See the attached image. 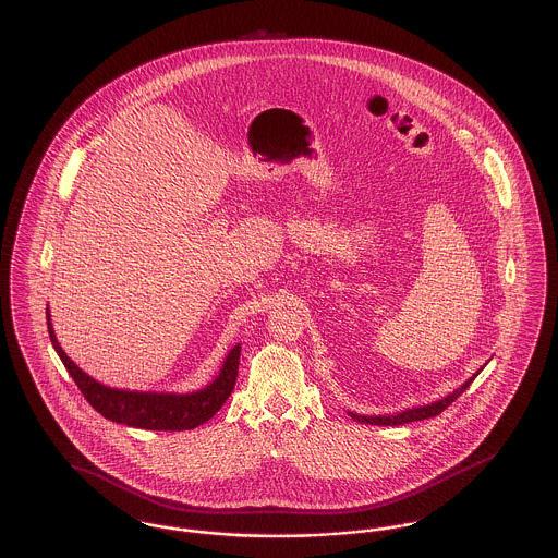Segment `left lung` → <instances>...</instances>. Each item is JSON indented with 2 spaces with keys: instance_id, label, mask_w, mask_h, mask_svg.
Instances as JSON below:
<instances>
[{
  "instance_id": "8db88e82",
  "label": "left lung",
  "mask_w": 558,
  "mask_h": 558,
  "mask_svg": "<svg viewBox=\"0 0 558 558\" xmlns=\"http://www.w3.org/2000/svg\"><path fill=\"white\" fill-rule=\"evenodd\" d=\"M473 378H475V376H473ZM473 378H470L465 385L459 386L454 392L446 395V397L439 399V401H433L429 405L408 408V410H403V412H399V414H388V416H361V414H354V412H348V414H350V418H354V421H359V423H365V425H380V427H397V425H408V423H414V421H425V418L441 414L454 399H459V397L468 390V386L472 385Z\"/></svg>"
}]
</instances>
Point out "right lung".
<instances>
[{
	"label": "right lung",
	"instance_id": "1",
	"mask_svg": "<svg viewBox=\"0 0 558 558\" xmlns=\"http://www.w3.org/2000/svg\"><path fill=\"white\" fill-rule=\"evenodd\" d=\"M48 310V307H46ZM48 336L54 345L59 359L63 361L65 369L74 378V383L85 395L86 401L108 421L121 423L135 429L150 430H186L195 429L210 421L222 403L229 399L240 365V343L229 350L225 356L222 369L216 376L215 383L195 390V392H142V390H121L110 388L93 380L85 374L57 342L50 314L46 312Z\"/></svg>",
	"mask_w": 558,
	"mask_h": 558
}]
</instances>
